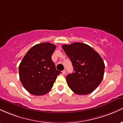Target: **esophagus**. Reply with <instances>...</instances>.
<instances>
[{"label": "esophagus", "instance_id": "34e87169", "mask_svg": "<svg viewBox=\"0 0 123 123\" xmlns=\"http://www.w3.org/2000/svg\"><path fill=\"white\" fill-rule=\"evenodd\" d=\"M62 74L63 75H65L66 74V70H63L62 72Z\"/></svg>", "mask_w": 123, "mask_h": 123}]
</instances>
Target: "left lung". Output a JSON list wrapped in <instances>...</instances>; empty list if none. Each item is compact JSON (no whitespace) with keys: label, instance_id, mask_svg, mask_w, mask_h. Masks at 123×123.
Segmentation results:
<instances>
[{"label":"left lung","instance_id":"8db88e82","mask_svg":"<svg viewBox=\"0 0 123 123\" xmlns=\"http://www.w3.org/2000/svg\"><path fill=\"white\" fill-rule=\"evenodd\" d=\"M62 47L70 59L74 69L73 73L66 77L69 87L79 95L91 93L103 80L104 61L92 47L83 43L75 42Z\"/></svg>","mask_w":123,"mask_h":123}]
</instances>
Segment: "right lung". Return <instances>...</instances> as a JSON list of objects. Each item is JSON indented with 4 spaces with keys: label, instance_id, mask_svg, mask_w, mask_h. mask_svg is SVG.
Instances as JSON below:
<instances>
[{
    "label": "right lung",
    "instance_id": "1",
    "mask_svg": "<svg viewBox=\"0 0 123 123\" xmlns=\"http://www.w3.org/2000/svg\"><path fill=\"white\" fill-rule=\"evenodd\" d=\"M56 46L44 42L32 46L22 59L19 66L20 80L30 93L45 94L52 88L58 75L51 55Z\"/></svg>",
    "mask_w": 123,
    "mask_h": 123
}]
</instances>
